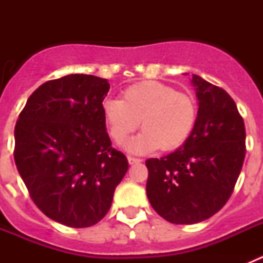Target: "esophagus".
Wrapping results in <instances>:
<instances>
[{
    "label": "esophagus",
    "mask_w": 263,
    "mask_h": 263,
    "mask_svg": "<svg viewBox=\"0 0 263 263\" xmlns=\"http://www.w3.org/2000/svg\"><path fill=\"white\" fill-rule=\"evenodd\" d=\"M127 162H129V164H136V163H141V162H142V160L139 159V158L127 157Z\"/></svg>",
    "instance_id": "34e87169"
}]
</instances>
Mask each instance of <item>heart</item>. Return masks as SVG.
I'll return each mask as SVG.
<instances>
[{
  "instance_id": "obj_1",
  "label": "heart",
  "mask_w": 263,
  "mask_h": 263,
  "mask_svg": "<svg viewBox=\"0 0 263 263\" xmlns=\"http://www.w3.org/2000/svg\"><path fill=\"white\" fill-rule=\"evenodd\" d=\"M103 116L109 136L122 143L139 126L142 133L126 143L132 153H147L159 147L171 152L190 138L197 117L192 96L176 92L158 81H142L122 92L121 100H106Z\"/></svg>"
}]
</instances>
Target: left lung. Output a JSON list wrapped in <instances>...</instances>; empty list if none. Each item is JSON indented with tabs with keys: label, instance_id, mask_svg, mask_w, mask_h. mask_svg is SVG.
I'll use <instances>...</instances> for the list:
<instances>
[{
	"label": "left lung",
	"instance_id": "left-lung-1",
	"mask_svg": "<svg viewBox=\"0 0 263 263\" xmlns=\"http://www.w3.org/2000/svg\"><path fill=\"white\" fill-rule=\"evenodd\" d=\"M199 101L191 136L171 154L146 160L148 201L173 224H196L221 210L245 159V125L222 88L192 75Z\"/></svg>",
	"mask_w": 263,
	"mask_h": 263
}]
</instances>
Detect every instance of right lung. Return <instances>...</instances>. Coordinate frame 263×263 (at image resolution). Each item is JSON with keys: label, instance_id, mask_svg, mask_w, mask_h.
I'll list each match as a JSON object with an SVG mask.
<instances>
[{"label": "right lung", "instance_id": "add662e5", "mask_svg": "<svg viewBox=\"0 0 263 263\" xmlns=\"http://www.w3.org/2000/svg\"><path fill=\"white\" fill-rule=\"evenodd\" d=\"M109 88L106 79L80 73L46 81L15 124L18 173L39 210L67 227L99 222L129 168L106 133Z\"/></svg>", "mask_w": 263, "mask_h": 263}]
</instances>
